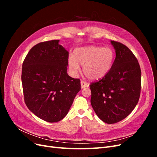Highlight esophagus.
<instances>
[{
  "instance_id": "34e87169",
  "label": "esophagus",
  "mask_w": 157,
  "mask_h": 157,
  "mask_svg": "<svg viewBox=\"0 0 157 157\" xmlns=\"http://www.w3.org/2000/svg\"><path fill=\"white\" fill-rule=\"evenodd\" d=\"M80 85H81V88H82L88 87V84L87 82H85V81H83V80H81V82H80Z\"/></svg>"
}]
</instances>
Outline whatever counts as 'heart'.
Listing matches in <instances>:
<instances>
[{
	"label": "heart",
	"instance_id": "b5f03b06",
	"mask_svg": "<svg viewBox=\"0 0 157 157\" xmlns=\"http://www.w3.org/2000/svg\"><path fill=\"white\" fill-rule=\"evenodd\" d=\"M114 60V52L108 47L96 46L80 47L73 52V57L68 59L71 73L76 75L79 71V65H82L84 75L96 80L103 78L109 72Z\"/></svg>",
	"mask_w": 157,
	"mask_h": 157
}]
</instances>
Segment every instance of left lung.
Returning <instances> with one entry per match:
<instances>
[{"label": "left lung", "mask_w": 157, "mask_h": 157, "mask_svg": "<svg viewBox=\"0 0 157 157\" xmlns=\"http://www.w3.org/2000/svg\"><path fill=\"white\" fill-rule=\"evenodd\" d=\"M116 58L101 80L90 85L94 111L107 124H114L130 115L139 101L141 69L138 61L127 46L111 40Z\"/></svg>", "instance_id": "left-lung-1"}]
</instances>
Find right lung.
Segmentation results:
<instances>
[{"mask_svg": "<svg viewBox=\"0 0 157 157\" xmlns=\"http://www.w3.org/2000/svg\"><path fill=\"white\" fill-rule=\"evenodd\" d=\"M59 40L37 44L30 50L22 65L21 82L28 109L48 122H57L67 115L80 80L67 73L69 52Z\"/></svg>", "mask_w": 157, "mask_h": 157, "instance_id": "obj_1", "label": "right lung"}]
</instances>
